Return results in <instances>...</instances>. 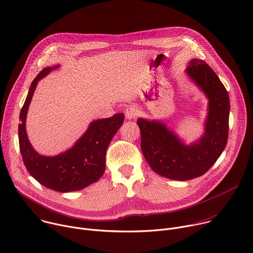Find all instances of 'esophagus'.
<instances>
[{
    "label": "esophagus",
    "mask_w": 253,
    "mask_h": 253,
    "mask_svg": "<svg viewBox=\"0 0 253 253\" xmlns=\"http://www.w3.org/2000/svg\"><path fill=\"white\" fill-rule=\"evenodd\" d=\"M125 115H126V118L127 120H133L137 117L138 115V110L134 107H128L126 109V112H125Z\"/></svg>",
    "instance_id": "esophagus-1"
}]
</instances>
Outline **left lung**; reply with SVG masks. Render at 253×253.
<instances>
[{"instance_id":"obj_1","label":"left lung","mask_w":253,"mask_h":253,"mask_svg":"<svg viewBox=\"0 0 253 253\" xmlns=\"http://www.w3.org/2000/svg\"><path fill=\"white\" fill-rule=\"evenodd\" d=\"M184 72L209 100L204 133L186 143L163 121L143 118L136 121L142 155L151 169L179 181L203 175L215 164L227 142L230 112L228 92L209 65L192 59Z\"/></svg>"}]
</instances>
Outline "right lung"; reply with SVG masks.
Returning a JSON list of instances; mask_svg holds the SVG:
<instances>
[{
  "mask_svg": "<svg viewBox=\"0 0 253 253\" xmlns=\"http://www.w3.org/2000/svg\"><path fill=\"white\" fill-rule=\"evenodd\" d=\"M60 65L44 68L32 82L20 114L19 143L29 173L43 186L59 192L81 190L98 180L106 169L108 146L125 121L124 114L92 121L72 147L57 156L39 154L29 140L26 121L38 83Z\"/></svg>",
  "mask_w": 253,
  "mask_h": 253,
  "instance_id": "obj_1",
  "label": "right lung"
}]
</instances>
